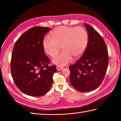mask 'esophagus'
I'll use <instances>...</instances> for the list:
<instances>
[{"instance_id": "obj_1", "label": "esophagus", "mask_w": 121, "mask_h": 121, "mask_svg": "<svg viewBox=\"0 0 121 121\" xmlns=\"http://www.w3.org/2000/svg\"><path fill=\"white\" fill-rule=\"evenodd\" d=\"M63 69V66H60V65H58V66H56V70H57L58 71L62 70Z\"/></svg>"}]
</instances>
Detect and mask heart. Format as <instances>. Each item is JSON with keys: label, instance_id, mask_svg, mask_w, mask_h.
Instances as JSON below:
<instances>
[{"label": "heart", "instance_id": "1", "mask_svg": "<svg viewBox=\"0 0 121 121\" xmlns=\"http://www.w3.org/2000/svg\"><path fill=\"white\" fill-rule=\"evenodd\" d=\"M51 38L46 36L43 41L45 52L55 57L62 47L63 51L53 59L56 65H65L72 60L78 58L86 50L88 40L86 30L83 27L60 26L50 33Z\"/></svg>", "mask_w": 121, "mask_h": 121}]
</instances>
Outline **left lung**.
<instances>
[{
  "mask_svg": "<svg viewBox=\"0 0 121 121\" xmlns=\"http://www.w3.org/2000/svg\"><path fill=\"white\" fill-rule=\"evenodd\" d=\"M88 43L83 56L69 66L70 82L77 91L96 89L103 81L109 63L108 52L103 38L91 25L85 23Z\"/></svg>",
  "mask_w": 121,
  "mask_h": 121,
  "instance_id": "8db88e82",
  "label": "left lung"
}]
</instances>
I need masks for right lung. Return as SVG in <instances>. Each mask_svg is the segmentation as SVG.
Wrapping results in <instances>:
<instances>
[{
  "instance_id": "right-lung-1",
  "label": "right lung",
  "mask_w": 121,
  "mask_h": 121,
  "mask_svg": "<svg viewBox=\"0 0 121 121\" xmlns=\"http://www.w3.org/2000/svg\"><path fill=\"white\" fill-rule=\"evenodd\" d=\"M49 27L35 26L23 33L15 42L12 52L11 72L15 85L23 93L42 96L50 89L56 66H49L43 41Z\"/></svg>"
}]
</instances>
